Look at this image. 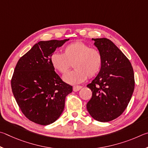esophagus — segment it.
<instances>
[{
	"label": "esophagus",
	"mask_w": 148,
	"mask_h": 148,
	"mask_svg": "<svg viewBox=\"0 0 148 148\" xmlns=\"http://www.w3.org/2000/svg\"><path fill=\"white\" fill-rule=\"evenodd\" d=\"M81 88H82L81 86H79V85L78 86V85H77V86H74L73 90L74 92H77V91H79V90H81Z\"/></svg>",
	"instance_id": "esophagus-1"
}]
</instances>
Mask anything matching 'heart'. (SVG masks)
<instances>
[{"instance_id":"heart-1","label":"heart","mask_w":148,"mask_h":148,"mask_svg":"<svg viewBox=\"0 0 148 148\" xmlns=\"http://www.w3.org/2000/svg\"><path fill=\"white\" fill-rule=\"evenodd\" d=\"M51 63L56 71L64 74L73 66L75 69L64 76L69 84H78L96 76L101 69L103 56L96 48H92L82 41H75L64 48L63 54L54 53L51 56Z\"/></svg>"}]
</instances>
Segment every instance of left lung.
<instances>
[{
    "instance_id": "8db88e82",
    "label": "left lung",
    "mask_w": 148,
    "mask_h": 148,
    "mask_svg": "<svg viewBox=\"0 0 148 148\" xmlns=\"http://www.w3.org/2000/svg\"><path fill=\"white\" fill-rule=\"evenodd\" d=\"M103 56L97 76L87 87L92 97L86 105L92 117L107 122L119 117L127 107L134 89L133 67L125 54L107 38L92 39Z\"/></svg>"
}]
</instances>
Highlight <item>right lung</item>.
<instances>
[{"label": "right lung", "instance_id": "obj_1", "mask_svg": "<svg viewBox=\"0 0 148 148\" xmlns=\"http://www.w3.org/2000/svg\"><path fill=\"white\" fill-rule=\"evenodd\" d=\"M67 40L40 41L21 57L15 67L13 94L23 114L40 125H49L60 117L66 97L72 92V86L62 81L50 60Z\"/></svg>", "mask_w": 148, "mask_h": 148}]
</instances>
